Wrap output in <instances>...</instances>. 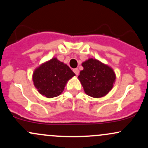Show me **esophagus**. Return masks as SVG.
I'll list each match as a JSON object with an SVG mask.
<instances>
[{"instance_id": "esophagus-1", "label": "esophagus", "mask_w": 148, "mask_h": 148, "mask_svg": "<svg viewBox=\"0 0 148 148\" xmlns=\"http://www.w3.org/2000/svg\"><path fill=\"white\" fill-rule=\"evenodd\" d=\"M73 72H74V74H75L76 76H78L79 74V70L78 68H75V69H73Z\"/></svg>"}]
</instances>
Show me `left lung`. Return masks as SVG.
<instances>
[{
  "label": "left lung",
  "instance_id": "8db88e82",
  "mask_svg": "<svg viewBox=\"0 0 148 148\" xmlns=\"http://www.w3.org/2000/svg\"><path fill=\"white\" fill-rule=\"evenodd\" d=\"M84 69L78 76L84 91L92 97H101L113 88L115 75L113 70L96 59L90 58L83 62Z\"/></svg>",
  "mask_w": 148,
  "mask_h": 148
}]
</instances>
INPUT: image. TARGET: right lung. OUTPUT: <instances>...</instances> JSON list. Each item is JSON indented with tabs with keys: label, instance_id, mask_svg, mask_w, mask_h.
Masks as SVG:
<instances>
[{
	"label": "right lung",
	"instance_id": "1",
	"mask_svg": "<svg viewBox=\"0 0 148 148\" xmlns=\"http://www.w3.org/2000/svg\"><path fill=\"white\" fill-rule=\"evenodd\" d=\"M75 74L67 64L53 58L34 72V85L42 95L48 98L60 95L66 83Z\"/></svg>",
	"mask_w": 148,
	"mask_h": 148
}]
</instances>
